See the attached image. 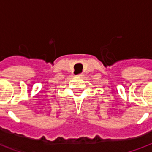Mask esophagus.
Segmentation results:
<instances>
[{"mask_svg": "<svg viewBox=\"0 0 152 152\" xmlns=\"http://www.w3.org/2000/svg\"><path fill=\"white\" fill-rule=\"evenodd\" d=\"M83 76H84L83 74H79V75H77V76H79V77H82Z\"/></svg>", "mask_w": 152, "mask_h": 152, "instance_id": "1", "label": "esophagus"}]
</instances>
